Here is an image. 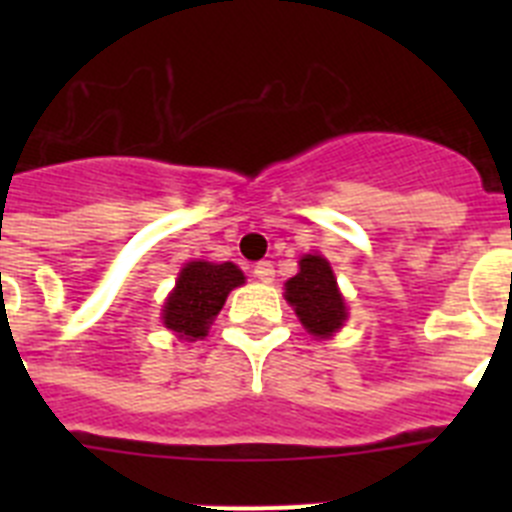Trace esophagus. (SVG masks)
I'll use <instances>...</instances> for the list:
<instances>
[{"label": "esophagus", "mask_w": 512, "mask_h": 512, "mask_svg": "<svg viewBox=\"0 0 512 512\" xmlns=\"http://www.w3.org/2000/svg\"><path fill=\"white\" fill-rule=\"evenodd\" d=\"M253 277L259 279V282H271L274 279V264L271 261H259V264L253 266Z\"/></svg>", "instance_id": "obj_1"}]
</instances>
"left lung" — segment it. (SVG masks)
<instances>
[{
  "instance_id": "left-lung-1",
  "label": "left lung",
  "mask_w": 512,
  "mask_h": 512,
  "mask_svg": "<svg viewBox=\"0 0 512 512\" xmlns=\"http://www.w3.org/2000/svg\"><path fill=\"white\" fill-rule=\"evenodd\" d=\"M284 287V297L295 307L297 318L312 336L328 338L346 320V302L336 287L333 269L323 256H305L300 261V274L289 279Z\"/></svg>"
}]
</instances>
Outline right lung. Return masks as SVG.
<instances>
[{
  "mask_svg": "<svg viewBox=\"0 0 512 512\" xmlns=\"http://www.w3.org/2000/svg\"><path fill=\"white\" fill-rule=\"evenodd\" d=\"M243 284V271L235 264L192 261L182 269L176 289L164 305V323L179 338L207 336V325L223 310L230 289Z\"/></svg>",
  "mask_w": 512,
  "mask_h": 512,
  "instance_id": "add662e5",
  "label": "right lung"
}]
</instances>
